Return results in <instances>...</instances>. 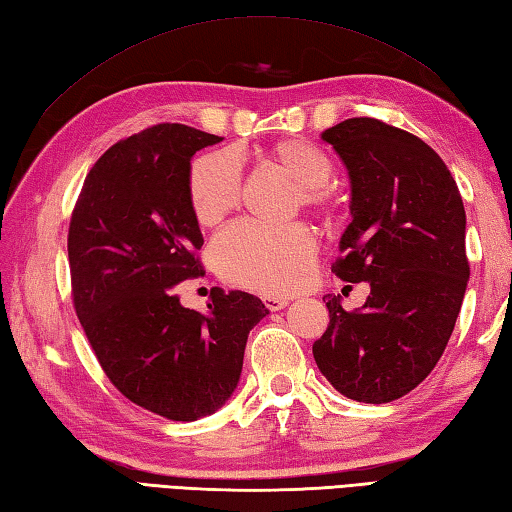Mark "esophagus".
I'll return each mask as SVG.
<instances>
[{
    "instance_id": "obj_1",
    "label": "esophagus",
    "mask_w": 512,
    "mask_h": 512,
    "mask_svg": "<svg viewBox=\"0 0 512 512\" xmlns=\"http://www.w3.org/2000/svg\"><path fill=\"white\" fill-rule=\"evenodd\" d=\"M262 302L268 310H282L288 304V299L279 295H262Z\"/></svg>"
}]
</instances>
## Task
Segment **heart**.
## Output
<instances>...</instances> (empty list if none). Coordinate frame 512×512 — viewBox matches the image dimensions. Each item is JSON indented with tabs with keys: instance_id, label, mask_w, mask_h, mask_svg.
Masks as SVG:
<instances>
[{
	"instance_id": "heart-1",
	"label": "heart",
	"mask_w": 512,
	"mask_h": 512,
	"mask_svg": "<svg viewBox=\"0 0 512 512\" xmlns=\"http://www.w3.org/2000/svg\"><path fill=\"white\" fill-rule=\"evenodd\" d=\"M264 162L297 184V206L317 217H330L339 197L335 162L322 146L304 137L277 139L264 150ZM188 199L202 226H217L242 202V170L230 153H206L195 159L188 177ZM213 264L228 284L262 293H290L302 286L317 255V239L304 224L262 226L242 222L215 239Z\"/></svg>"
}]
</instances>
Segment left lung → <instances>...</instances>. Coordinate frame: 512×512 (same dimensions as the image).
Here are the masks:
<instances>
[{
	"mask_svg": "<svg viewBox=\"0 0 512 512\" xmlns=\"http://www.w3.org/2000/svg\"><path fill=\"white\" fill-rule=\"evenodd\" d=\"M322 139L353 186L333 270L370 282V295L355 310L328 295L313 357L348 399L386 404L424 382L455 328L470 275L464 202L442 157L408 130L353 117Z\"/></svg>",
	"mask_w": 512,
	"mask_h": 512,
	"instance_id": "left-lung-1",
	"label": "left lung"
}]
</instances>
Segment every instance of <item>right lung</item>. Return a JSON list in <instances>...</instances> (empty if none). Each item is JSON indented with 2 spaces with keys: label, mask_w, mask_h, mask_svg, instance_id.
<instances>
[{
  "label": "right lung",
  "mask_w": 512,
  "mask_h": 512,
  "mask_svg": "<svg viewBox=\"0 0 512 512\" xmlns=\"http://www.w3.org/2000/svg\"><path fill=\"white\" fill-rule=\"evenodd\" d=\"M222 139L184 124L119 139L90 168L68 226L70 295L99 366L126 399L173 422L233 395L250 328L268 315L259 297L222 288L202 315L173 288L206 273L190 157Z\"/></svg>",
  "instance_id": "add662e5"
}]
</instances>
